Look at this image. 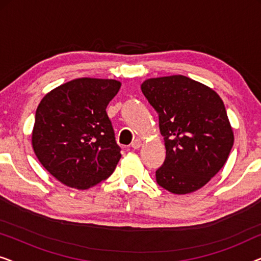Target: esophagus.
Returning a JSON list of instances; mask_svg holds the SVG:
<instances>
[{
	"mask_svg": "<svg viewBox=\"0 0 261 261\" xmlns=\"http://www.w3.org/2000/svg\"><path fill=\"white\" fill-rule=\"evenodd\" d=\"M141 145H142V140H141V139H138V138L135 139L133 142H132V147H133L134 149H138Z\"/></svg>",
	"mask_w": 261,
	"mask_h": 261,
	"instance_id": "34e87169",
	"label": "esophagus"
}]
</instances>
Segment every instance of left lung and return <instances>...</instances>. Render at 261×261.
Listing matches in <instances>:
<instances>
[{"instance_id":"obj_1","label":"left lung","mask_w":261,"mask_h":261,"mask_svg":"<svg viewBox=\"0 0 261 261\" xmlns=\"http://www.w3.org/2000/svg\"><path fill=\"white\" fill-rule=\"evenodd\" d=\"M141 91L158 113L166 148L156 183L176 195L197 191L222 169L233 147L223 101L208 85L181 74L148 78Z\"/></svg>"}]
</instances>
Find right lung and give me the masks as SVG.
Instances as JSON below:
<instances>
[{"label":"right lung","mask_w":261,"mask_h":261,"mask_svg":"<svg viewBox=\"0 0 261 261\" xmlns=\"http://www.w3.org/2000/svg\"><path fill=\"white\" fill-rule=\"evenodd\" d=\"M120 88L116 80L76 78L39 103L32 147L41 165L66 187L85 190L115 170L121 153L106 109Z\"/></svg>","instance_id":"right-lung-1"}]
</instances>
